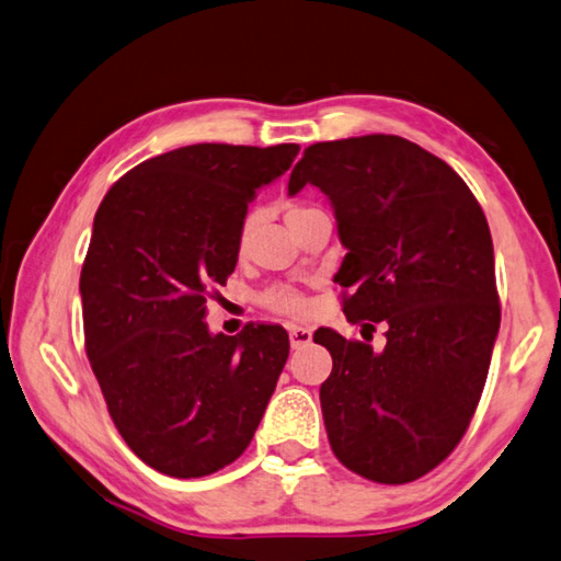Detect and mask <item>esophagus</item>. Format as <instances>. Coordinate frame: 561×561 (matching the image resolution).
I'll return each instance as SVG.
<instances>
[{"label":"esophagus","instance_id":"obj_1","mask_svg":"<svg viewBox=\"0 0 561 561\" xmlns=\"http://www.w3.org/2000/svg\"><path fill=\"white\" fill-rule=\"evenodd\" d=\"M288 334H290V346L293 348H300V346L312 342V332L308 330V327H295L293 324L290 330H288Z\"/></svg>","mask_w":561,"mask_h":561}]
</instances>
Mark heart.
<instances>
[{"instance_id":"b5f03b06","label":"heart","mask_w":561,"mask_h":561,"mask_svg":"<svg viewBox=\"0 0 561 561\" xmlns=\"http://www.w3.org/2000/svg\"><path fill=\"white\" fill-rule=\"evenodd\" d=\"M320 213H322V209L314 207V205L288 203V205H285V221H288V227L295 231L302 225V221H308L310 217L320 215ZM253 227H256V217H253V215H249L244 221H241V229H239V237H237V253H239V256H247V253H249ZM263 302H266L273 312H280V314H288V317H298V314L308 310V305H305L302 295L295 288H290V285H278V288H271L266 295H263Z\"/></svg>"}]
</instances>
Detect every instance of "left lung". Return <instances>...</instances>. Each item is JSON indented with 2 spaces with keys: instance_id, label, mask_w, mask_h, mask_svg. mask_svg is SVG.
I'll list each match as a JSON object with an SVG mask.
<instances>
[{
  "instance_id": "obj_1",
  "label": "left lung",
  "mask_w": 561,
  "mask_h": 561,
  "mask_svg": "<svg viewBox=\"0 0 561 561\" xmlns=\"http://www.w3.org/2000/svg\"><path fill=\"white\" fill-rule=\"evenodd\" d=\"M305 185L334 207L346 320L386 327L378 352L314 332L332 354L327 437L358 477L415 481L459 445L489 376L501 327L489 221L442 158L390 134L308 146L288 193Z\"/></svg>"
}]
</instances>
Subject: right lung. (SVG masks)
<instances>
[{
  "mask_svg": "<svg viewBox=\"0 0 561 561\" xmlns=\"http://www.w3.org/2000/svg\"><path fill=\"white\" fill-rule=\"evenodd\" d=\"M298 144H195L131 168L94 215L80 273L84 348L116 430L151 469L199 479L239 459L288 362V332L207 330L256 190Z\"/></svg>",
  "mask_w": 561,
  "mask_h": 561,
  "instance_id": "obj_1",
  "label": "right lung"
}]
</instances>
